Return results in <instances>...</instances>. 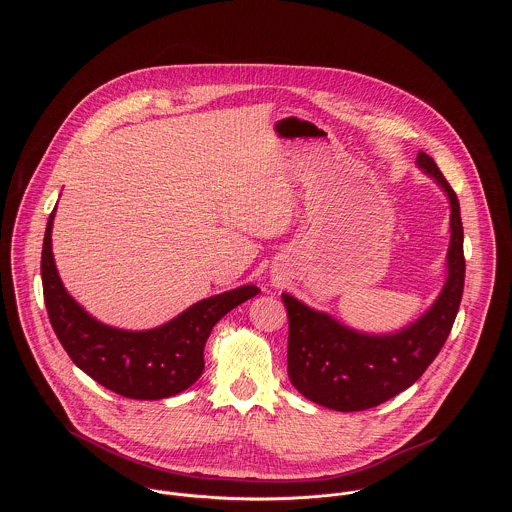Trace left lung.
Listing matches in <instances>:
<instances>
[{
    "instance_id": "8db88e82",
    "label": "left lung",
    "mask_w": 512,
    "mask_h": 512,
    "mask_svg": "<svg viewBox=\"0 0 512 512\" xmlns=\"http://www.w3.org/2000/svg\"><path fill=\"white\" fill-rule=\"evenodd\" d=\"M416 165L438 183L451 211L445 282L430 309L398 331L365 333L282 293L290 319V380L301 396L329 410L361 412L410 388L453 327L465 282L459 201L428 153L420 151Z\"/></svg>"
}]
</instances>
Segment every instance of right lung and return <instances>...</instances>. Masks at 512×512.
<instances>
[{"mask_svg": "<svg viewBox=\"0 0 512 512\" xmlns=\"http://www.w3.org/2000/svg\"><path fill=\"white\" fill-rule=\"evenodd\" d=\"M55 211L43 240V295L51 325L74 365L104 388L134 400H161L187 390L205 370L203 351L213 327L260 290L246 284L211 295L153 329L130 331L106 325L92 317L61 282L51 238Z\"/></svg>", "mask_w": 512, "mask_h": 512, "instance_id": "obj_1", "label": "right lung"}]
</instances>
